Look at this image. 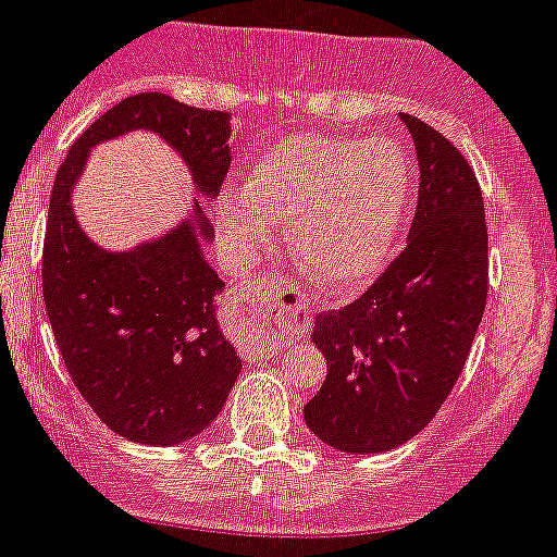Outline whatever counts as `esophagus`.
Returning a JSON list of instances; mask_svg holds the SVG:
<instances>
[{
  "label": "esophagus",
  "mask_w": 557,
  "mask_h": 557,
  "mask_svg": "<svg viewBox=\"0 0 557 557\" xmlns=\"http://www.w3.org/2000/svg\"><path fill=\"white\" fill-rule=\"evenodd\" d=\"M235 302H238V311H244L251 322H258L265 331L285 325V322H294L299 311H306L302 302H299V294L294 292L292 285H280L265 277L240 288Z\"/></svg>",
  "instance_id": "esophagus-1"
}]
</instances>
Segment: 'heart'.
I'll list each match as a JSON object with an SVG mask.
<instances>
[{"mask_svg":"<svg viewBox=\"0 0 557 557\" xmlns=\"http://www.w3.org/2000/svg\"><path fill=\"white\" fill-rule=\"evenodd\" d=\"M412 173L398 143L294 134L265 148L244 190H226L215 224L226 249L255 260L288 226L299 272L333 294L356 292L381 272L398 244Z\"/></svg>","mask_w":557,"mask_h":557,"instance_id":"obj_1","label":"heart"}]
</instances>
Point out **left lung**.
Listing matches in <instances>:
<instances>
[{"label": "left lung", "mask_w": 557, "mask_h": 557, "mask_svg": "<svg viewBox=\"0 0 557 557\" xmlns=\"http://www.w3.org/2000/svg\"><path fill=\"white\" fill-rule=\"evenodd\" d=\"M420 187L404 251L367 294L313 319L327 379L302 409L322 443L381 454L412 440L457 384L487 299L480 182L432 125L400 114Z\"/></svg>", "instance_id": "1"}]
</instances>
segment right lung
Wrapping results in <instances>:
<instances>
[{"mask_svg":"<svg viewBox=\"0 0 557 557\" xmlns=\"http://www.w3.org/2000/svg\"><path fill=\"white\" fill-rule=\"evenodd\" d=\"M132 131L162 136L186 162L197 201L159 239L114 252L79 226L71 193L95 144ZM230 114L162 91L120 100L86 128L58 168L45 235V306L77 393L120 437L178 446L224 409L240 359L215 317L224 280L207 263L201 212L230 173Z\"/></svg>","mask_w":557,"mask_h":557,"instance_id":"obj_1","label":"right lung"}]
</instances>
